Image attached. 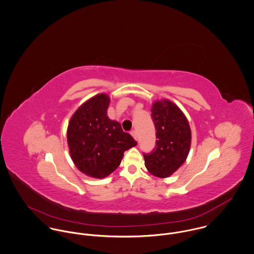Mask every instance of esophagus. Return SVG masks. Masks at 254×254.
<instances>
[{"mask_svg":"<svg viewBox=\"0 0 254 254\" xmlns=\"http://www.w3.org/2000/svg\"><path fill=\"white\" fill-rule=\"evenodd\" d=\"M130 134L132 135V137H133L135 140H137V133H136L135 130H131V131H130Z\"/></svg>","mask_w":254,"mask_h":254,"instance_id":"esophagus-1","label":"esophagus"}]
</instances>
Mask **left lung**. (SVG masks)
Instances as JSON below:
<instances>
[{"label": "left lung", "instance_id": "8db88e82", "mask_svg": "<svg viewBox=\"0 0 254 254\" xmlns=\"http://www.w3.org/2000/svg\"><path fill=\"white\" fill-rule=\"evenodd\" d=\"M152 119L156 127V147L145 154V167L161 178L169 177L186 161L191 146L189 122L180 108L169 99L155 101Z\"/></svg>", "mask_w": 254, "mask_h": 254}]
</instances>
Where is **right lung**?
<instances>
[{"mask_svg":"<svg viewBox=\"0 0 254 254\" xmlns=\"http://www.w3.org/2000/svg\"><path fill=\"white\" fill-rule=\"evenodd\" d=\"M110 97L99 93L83 103L70 119L67 141L77 169L93 178H104L117 169L125 151L137 142L125 132L119 122L110 120Z\"/></svg>","mask_w":254,"mask_h":254,"instance_id":"obj_1","label":"right lung"}]
</instances>
